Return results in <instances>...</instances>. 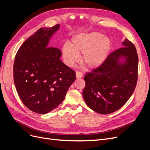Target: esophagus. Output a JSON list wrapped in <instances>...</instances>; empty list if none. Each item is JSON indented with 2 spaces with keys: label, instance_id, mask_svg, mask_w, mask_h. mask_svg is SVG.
<instances>
[{
  "label": "esophagus",
  "instance_id": "esophagus-1",
  "mask_svg": "<svg viewBox=\"0 0 150 150\" xmlns=\"http://www.w3.org/2000/svg\"><path fill=\"white\" fill-rule=\"evenodd\" d=\"M76 78L79 79V78H82V76H83V74L81 73V72H79V71H77V72H76Z\"/></svg>",
  "mask_w": 150,
  "mask_h": 150
}]
</instances>
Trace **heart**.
Here are the masks:
<instances>
[{"label":"heart","mask_w":150,"mask_h":150,"mask_svg":"<svg viewBox=\"0 0 150 150\" xmlns=\"http://www.w3.org/2000/svg\"><path fill=\"white\" fill-rule=\"evenodd\" d=\"M111 47L110 39L98 32L78 34L69 44L62 47V57L66 64L72 66L79 59L89 69L100 66L106 61Z\"/></svg>","instance_id":"1"}]
</instances>
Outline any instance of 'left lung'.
Wrapping results in <instances>:
<instances>
[{"label": "left lung", "instance_id": "obj_1", "mask_svg": "<svg viewBox=\"0 0 150 150\" xmlns=\"http://www.w3.org/2000/svg\"><path fill=\"white\" fill-rule=\"evenodd\" d=\"M96 69L86 73L83 96L94 111L106 115L120 109L133 94L138 79V57L126 39Z\"/></svg>", "mask_w": 150, "mask_h": 150}]
</instances>
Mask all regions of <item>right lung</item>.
<instances>
[{"label": "right lung", "instance_id": "1", "mask_svg": "<svg viewBox=\"0 0 150 150\" xmlns=\"http://www.w3.org/2000/svg\"><path fill=\"white\" fill-rule=\"evenodd\" d=\"M60 28H42L22 44L13 63V81L21 101L32 111L46 114L63 101L76 80L75 72L62 62L59 49L49 47Z\"/></svg>", "mask_w": 150, "mask_h": 150}]
</instances>
